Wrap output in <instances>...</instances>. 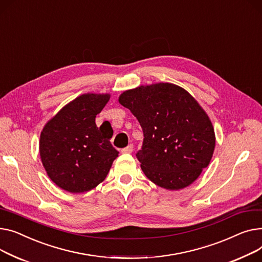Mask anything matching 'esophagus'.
Listing matches in <instances>:
<instances>
[{
  "label": "esophagus",
  "mask_w": 262,
  "mask_h": 262,
  "mask_svg": "<svg viewBox=\"0 0 262 262\" xmlns=\"http://www.w3.org/2000/svg\"><path fill=\"white\" fill-rule=\"evenodd\" d=\"M132 151H133V145H132V144L128 145L126 148H124V149L121 150L122 153H131Z\"/></svg>",
  "instance_id": "esophagus-1"
}]
</instances>
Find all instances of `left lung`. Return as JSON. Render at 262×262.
Here are the masks:
<instances>
[{
  "mask_svg": "<svg viewBox=\"0 0 262 262\" xmlns=\"http://www.w3.org/2000/svg\"><path fill=\"white\" fill-rule=\"evenodd\" d=\"M118 101L143 129V147L136 158L156 185L183 189L209 165L216 146L214 130L186 90L169 82L140 85L121 93Z\"/></svg>",
  "mask_w": 262,
  "mask_h": 262,
  "instance_id": "obj_1",
  "label": "left lung"
}]
</instances>
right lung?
I'll list each match as a JSON object with an SVG mask.
<instances>
[{
  "mask_svg": "<svg viewBox=\"0 0 262 262\" xmlns=\"http://www.w3.org/2000/svg\"><path fill=\"white\" fill-rule=\"evenodd\" d=\"M110 94H82L46 122L39 142L41 162L50 179L71 193L95 188L110 171L118 151L113 129L96 126L95 118Z\"/></svg>",
  "mask_w": 262,
  "mask_h": 262,
  "instance_id": "obj_1",
  "label": "right lung"
}]
</instances>
